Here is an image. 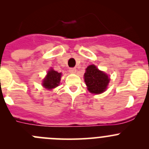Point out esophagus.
Wrapping results in <instances>:
<instances>
[{
  "label": "esophagus",
  "mask_w": 149,
  "mask_h": 149,
  "mask_svg": "<svg viewBox=\"0 0 149 149\" xmlns=\"http://www.w3.org/2000/svg\"><path fill=\"white\" fill-rule=\"evenodd\" d=\"M68 70L71 73H75L76 72V69L75 68H69Z\"/></svg>",
  "instance_id": "esophagus-1"
}]
</instances>
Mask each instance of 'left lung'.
<instances>
[{
  "instance_id": "8db88e82",
  "label": "left lung",
  "mask_w": 149,
  "mask_h": 149,
  "mask_svg": "<svg viewBox=\"0 0 149 149\" xmlns=\"http://www.w3.org/2000/svg\"><path fill=\"white\" fill-rule=\"evenodd\" d=\"M84 81L88 90L93 94H101L106 90L109 79L95 65H88L84 73Z\"/></svg>"
}]
</instances>
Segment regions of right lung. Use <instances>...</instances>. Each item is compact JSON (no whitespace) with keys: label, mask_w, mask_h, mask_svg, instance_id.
<instances>
[{"label":"right lung","mask_w":149,"mask_h":149,"mask_svg":"<svg viewBox=\"0 0 149 149\" xmlns=\"http://www.w3.org/2000/svg\"><path fill=\"white\" fill-rule=\"evenodd\" d=\"M61 73L55 71V70L50 69L47 74L46 78L43 81V84L44 87L48 89H52V88H55L59 85L60 81H61Z\"/></svg>","instance_id":"add662e5"}]
</instances>
